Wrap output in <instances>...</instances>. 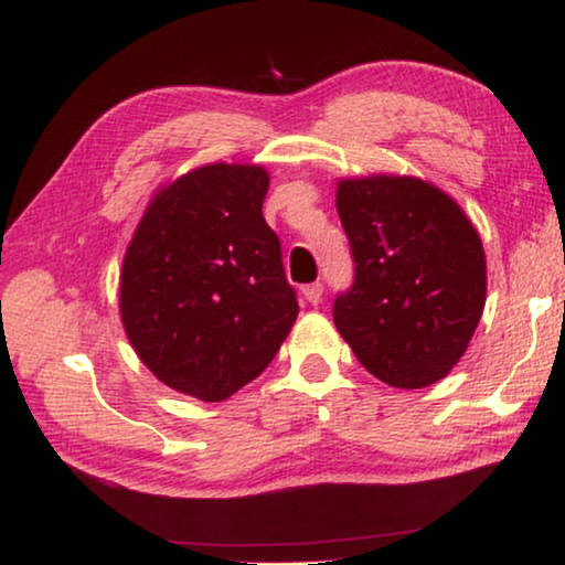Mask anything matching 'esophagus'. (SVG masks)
I'll return each instance as SVG.
<instances>
[{"instance_id": "1", "label": "esophagus", "mask_w": 565, "mask_h": 565, "mask_svg": "<svg viewBox=\"0 0 565 565\" xmlns=\"http://www.w3.org/2000/svg\"><path fill=\"white\" fill-rule=\"evenodd\" d=\"M303 299H307L309 303H315V307H317V303L321 301V297H324V286H321L319 281L317 284H309V286H303Z\"/></svg>"}]
</instances>
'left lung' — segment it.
I'll return each mask as SVG.
<instances>
[{
	"instance_id": "1",
	"label": "left lung",
	"mask_w": 565,
	"mask_h": 565,
	"mask_svg": "<svg viewBox=\"0 0 565 565\" xmlns=\"http://www.w3.org/2000/svg\"><path fill=\"white\" fill-rule=\"evenodd\" d=\"M337 211L354 256L352 289L334 324L366 370L419 390L460 362L486 307L480 234L450 195L415 175L337 183Z\"/></svg>"
}]
</instances>
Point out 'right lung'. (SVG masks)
Wrapping results in <instances>:
<instances>
[{
	"label": "right lung",
	"mask_w": 565,
	"mask_h": 565,
	"mask_svg": "<svg viewBox=\"0 0 565 565\" xmlns=\"http://www.w3.org/2000/svg\"><path fill=\"white\" fill-rule=\"evenodd\" d=\"M268 170L209 163L160 185L125 248L120 319L170 390L228 399L297 321L279 236L264 221Z\"/></svg>",
	"instance_id": "obj_1"
}]
</instances>
